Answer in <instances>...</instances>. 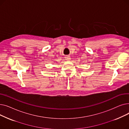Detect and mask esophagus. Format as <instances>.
<instances>
[{
    "mask_svg": "<svg viewBox=\"0 0 129 129\" xmlns=\"http://www.w3.org/2000/svg\"><path fill=\"white\" fill-rule=\"evenodd\" d=\"M65 59H66V60H71V57H70V56H65Z\"/></svg>",
    "mask_w": 129,
    "mask_h": 129,
    "instance_id": "1",
    "label": "esophagus"
}]
</instances>
